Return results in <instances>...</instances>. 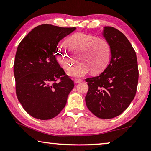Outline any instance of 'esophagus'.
I'll return each instance as SVG.
<instances>
[{"label": "esophagus", "instance_id": "1", "mask_svg": "<svg viewBox=\"0 0 151 151\" xmlns=\"http://www.w3.org/2000/svg\"><path fill=\"white\" fill-rule=\"evenodd\" d=\"M83 81V80L81 78H75V83H81V82Z\"/></svg>", "mask_w": 151, "mask_h": 151}]
</instances>
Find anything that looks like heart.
Instances as JSON below:
<instances>
[{"label":"heart","mask_w":151,"mask_h":151,"mask_svg":"<svg viewBox=\"0 0 151 151\" xmlns=\"http://www.w3.org/2000/svg\"><path fill=\"white\" fill-rule=\"evenodd\" d=\"M69 47L63 45L57 50L58 60L65 69L71 66L78 56V65L68 70V75L81 77L92 71L99 74L106 69L111 59L112 47L104 38L95 35L76 33L66 40Z\"/></svg>","instance_id":"b5f03b06"}]
</instances>
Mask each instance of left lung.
I'll return each instance as SVG.
<instances>
[{
    "label": "left lung",
    "instance_id": "1",
    "mask_svg": "<svg viewBox=\"0 0 151 151\" xmlns=\"http://www.w3.org/2000/svg\"><path fill=\"white\" fill-rule=\"evenodd\" d=\"M104 37L112 47L109 66L100 75L86 78L87 108L100 119H109L122 113L134 98L139 80L136 52L123 33L106 27Z\"/></svg>",
    "mask_w": 151,
    "mask_h": 151
}]
</instances>
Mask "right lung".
I'll list each match as a JSON object with an SVG mask.
<instances>
[{
	"mask_svg": "<svg viewBox=\"0 0 151 151\" xmlns=\"http://www.w3.org/2000/svg\"><path fill=\"white\" fill-rule=\"evenodd\" d=\"M75 30L41 24L18 46L14 63L16 94L25 111L35 119L48 120L57 116L75 86L55 54L60 40Z\"/></svg>",
	"mask_w": 151,
	"mask_h": 151,
	"instance_id": "obj_1",
	"label": "right lung"
}]
</instances>
